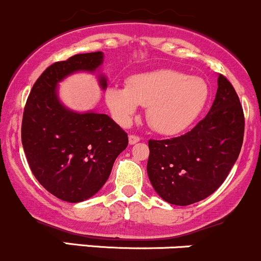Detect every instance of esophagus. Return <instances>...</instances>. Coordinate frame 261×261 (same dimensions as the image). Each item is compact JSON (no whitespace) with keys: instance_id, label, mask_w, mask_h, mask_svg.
Returning <instances> with one entry per match:
<instances>
[{"instance_id":"34e87169","label":"esophagus","mask_w":261,"mask_h":261,"mask_svg":"<svg viewBox=\"0 0 261 261\" xmlns=\"http://www.w3.org/2000/svg\"><path fill=\"white\" fill-rule=\"evenodd\" d=\"M139 137L138 136H136V134H130L129 136V143L130 144H136L137 142H139Z\"/></svg>"}]
</instances>
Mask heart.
I'll return each mask as SVG.
<instances>
[{
    "instance_id": "1",
    "label": "heart",
    "mask_w": 261,
    "mask_h": 261,
    "mask_svg": "<svg viewBox=\"0 0 261 261\" xmlns=\"http://www.w3.org/2000/svg\"><path fill=\"white\" fill-rule=\"evenodd\" d=\"M204 80L175 69H156L134 74L127 86H112L105 99L117 122L128 125L138 105L147 107L148 124L162 134H175L198 118L208 99Z\"/></svg>"
}]
</instances>
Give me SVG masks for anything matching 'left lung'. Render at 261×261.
Instances as JSON below:
<instances>
[{"label":"left lung","instance_id":"1","mask_svg":"<svg viewBox=\"0 0 261 261\" xmlns=\"http://www.w3.org/2000/svg\"><path fill=\"white\" fill-rule=\"evenodd\" d=\"M245 118L231 82L218 76L210 113L192 130L170 139H149L147 174L157 194L170 204L205 199L224 181L244 141Z\"/></svg>","mask_w":261,"mask_h":261}]
</instances>
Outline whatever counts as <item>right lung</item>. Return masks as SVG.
Instances as JSON below:
<instances>
[{
  "label": "right lung",
  "instance_id": "add662e5",
  "mask_svg": "<svg viewBox=\"0 0 261 261\" xmlns=\"http://www.w3.org/2000/svg\"><path fill=\"white\" fill-rule=\"evenodd\" d=\"M101 51L76 54L50 64L33 86L24 108L21 141L28 164L44 189L58 199L79 203L107 182L128 134L108 115L66 109L57 84L76 71H95ZM102 89L107 80L100 77Z\"/></svg>",
  "mask_w": 261,
  "mask_h": 261
}]
</instances>
